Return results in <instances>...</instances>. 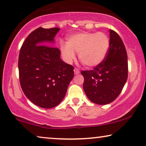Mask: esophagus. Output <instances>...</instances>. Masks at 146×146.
I'll return each instance as SVG.
<instances>
[{
    "mask_svg": "<svg viewBox=\"0 0 146 146\" xmlns=\"http://www.w3.org/2000/svg\"><path fill=\"white\" fill-rule=\"evenodd\" d=\"M74 73H75V75H78V74L80 73L79 69H77V68L74 69Z\"/></svg>",
    "mask_w": 146,
    "mask_h": 146,
    "instance_id": "esophagus-1",
    "label": "esophagus"
}]
</instances>
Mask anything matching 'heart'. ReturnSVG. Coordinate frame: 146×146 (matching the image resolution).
<instances>
[{
	"label": "heart",
	"instance_id": "1",
	"mask_svg": "<svg viewBox=\"0 0 146 146\" xmlns=\"http://www.w3.org/2000/svg\"><path fill=\"white\" fill-rule=\"evenodd\" d=\"M110 48V40L103 32H82L69 37L61 44L60 51L64 60L71 63L78 52L80 60L86 66L93 68L105 60Z\"/></svg>",
	"mask_w": 146,
	"mask_h": 146
}]
</instances>
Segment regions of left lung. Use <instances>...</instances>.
<instances>
[{"label":"left lung","mask_w":146,"mask_h":146,"mask_svg":"<svg viewBox=\"0 0 146 146\" xmlns=\"http://www.w3.org/2000/svg\"><path fill=\"white\" fill-rule=\"evenodd\" d=\"M110 48L106 58L93 70L82 71L83 89L90 101L98 105L114 101L121 93L128 77L127 54L123 41L110 29Z\"/></svg>","instance_id":"left-lung-1"}]
</instances>
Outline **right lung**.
Here are the masks:
<instances>
[{
    "instance_id": "obj_1",
    "label": "right lung",
    "mask_w": 146,
    "mask_h": 146,
    "mask_svg": "<svg viewBox=\"0 0 146 146\" xmlns=\"http://www.w3.org/2000/svg\"><path fill=\"white\" fill-rule=\"evenodd\" d=\"M59 31L38 28L27 37L19 52L21 86L30 101L43 108L62 102L74 76L73 67L62 60L58 48L51 47Z\"/></svg>"
}]
</instances>
